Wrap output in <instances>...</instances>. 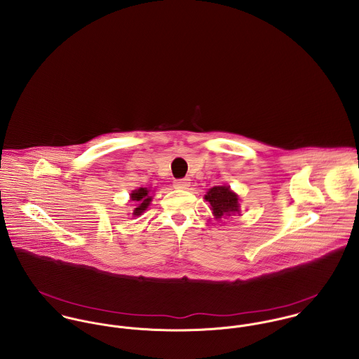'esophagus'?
Instances as JSON below:
<instances>
[{"label":"esophagus","instance_id":"34e87169","mask_svg":"<svg viewBox=\"0 0 359 359\" xmlns=\"http://www.w3.org/2000/svg\"><path fill=\"white\" fill-rule=\"evenodd\" d=\"M189 181H191V180H188V178L175 180V181H174V188H175V189H188L189 185H191Z\"/></svg>","mask_w":359,"mask_h":359}]
</instances>
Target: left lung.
<instances>
[{"instance_id":"obj_1","label":"left lung","mask_w":359,"mask_h":359,"mask_svg":"<svg viewBox=\"0 0 359 359\" xmlns=\"http://www.w3.org/2000/svg\"><path fill=\"white\" fill-rule=\"evenodd\" d=\"M205 201L211 205L212 214L217 219L225 217V215H232V214H239V198L235 192L231 191L229 187H214L208 189L207 195L205 196Z\"/></svg>"}]
</instances>
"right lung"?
Masks as SVG:
<instances>
[{"label": "right lung", "instance_id": "obj_1", "mask_svg": "<svg viewBox=\"0 0 359 359\" xmlns=\"http://www.w3.org/2000/svg\"><path fill=\"white\" fill-rule=\"evenodd\" d=\"M131 201L137 203L135 210L133 211V215L138 217V215H141L148 208V205H151L152 196L149 195V189L148 188H140V189L133 191Z\"/></svg>", "mask_w": 359, "mask_h": 359}]
</instances>
